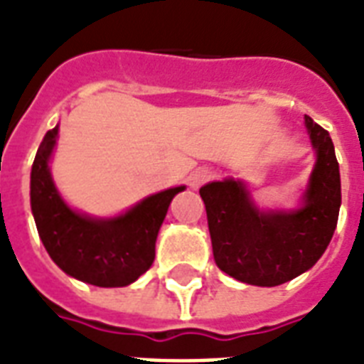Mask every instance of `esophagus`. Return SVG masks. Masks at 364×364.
<instances>
[{
	"label": "esophagus",
	"mask_w": 364,
	"mask_h": 364,
	"mask_svg": "<svg viewBox=\"0 0 364 364\" xmlns=\"http://www.w3.org/2000/svg\"><path fill=\"white\" fill-rule=\"evenodd\" d=\"M211 177V171L205 170V168H196L194 171H191V176H188V187L193 188V191H196V188H200L202 185H204L205 181H210Z\"/></svg>",
	"instance_id": "1"
}]
</instances>
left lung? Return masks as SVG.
Wrapping results in <instances>:
<instances>
[{"instance_id":"obj_1","label":"left lung","mask_w":364,"mask_h":364,"mask_svg":"<svg viewBox=\"0 0 364 364\" xmlns=\"http://www.w3.org/2000/svg\"><path fill=\"white\" fill-rule=\"evenodd\" d=\"M304 126L316 162L294 208H260L247 183L234 177L200 188L217 266L238 282H291L321 259L336 230L342 188L333 139L308 115Z\"/></svg>"}]
</instances>
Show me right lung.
I'll list each match as a JSON object with an SVG mask.
<instances>
[{
	"instance_id": "add662e5",
	"label": "right lung",
	"mask_w": 364,
	"mask_h": 364,
	"mask_svg": "<svg viewBox=\"0 0 364 364\" xmlns=\"http://www.w3.org/2000/svg\"><path fill=\"white\" fill-rule=\"evenodd\" d=\"M58 128L45 134L30 173V204L39 238L68 276L96 287H126L151 268L170 202L187 187L145 196L111 217L75 210L60 194L50 171Z\"/></svg>"
}]
</instances>
